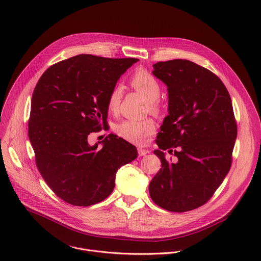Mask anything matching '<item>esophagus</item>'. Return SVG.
I'll list each match as a JSON object with an SVG mask.
<instances>
[{"label": "esophagus", "mask_w": 261, "mask_h": 261, "mask_svg": "<svg viewBox=\"0 0 261 261\" xmlns=\"http://www.w3.org/2000/svg\"><path fill=\"white\" fill-rule=\"evenodd\" d=\"M147 153H149V150L144 149V148H141V147H138V154H139V156H144V155H146Z\"/></svg>", "instance_id": "1"}]
</instances>
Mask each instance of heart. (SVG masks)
<instances>
[{"label":"heart","mask_w":261,"mask_h":261,"mask_svg":"<svg viewBox=\"0 0 261 261\" xmlns=\"http://www.w3.org/2000/svg\"><path fill=\"white\" fill-rule=\"evenodd\" d=\"M131 86L148 99L149 110L153 113L159 112L158 98L161 94V85L156 78L145 70H138L133 74L130 80ZM123 96V88L116 85L110 92L108 98V108L111 112H116ZM155 130V123L152 119L143 120H125L116 127L117 133L126 140L136 143H145L149 136Z\"/></svg>","instance_id":"1"}]
</instances>
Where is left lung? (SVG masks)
Here are the masks:
<instances>
[{"instance_id":"left-lung-1","label":"left lung","mask_w":261,"mask_h":261,"mask_svg":"<svg viewBox=\"0 0 261 261\" xmlns=\"http://www.w3.org/2000/svg\"><path fill=\"white\" fill-rule=\"evenodd\" d=\"M152 74L168 86L169 115L155 140L162 169L149 194L164 210L189 212L212 198L231 169L237 138L231 96L216 74L188 60L159 62ZM164 150L176 162L167 161Z\"/></svg>"}]
</instances>
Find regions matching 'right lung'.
I'll list each match as a JSON object with an SVG mask.
<instances>
[{
	"instance_id": "add662e5",
	"label": "right lung",
	"mask_w": 261,
	"mask_h": 261,
	"mask_svg": "<svg viewBox=\"0 0 261 261\" xmlns=\"http://www.w3.org/2000/svg\"><path fill=\"white\" fill-rule=\"evenodd\" d=\"M137 61L78 55L50 66L39 78L28 136L41 177L65 202L89 206L105 200L118 169L137 158L136 147L114 134L98 142L100 149L87 141L107 121L111 90Z\"/></svg>"
}]
</instances>
